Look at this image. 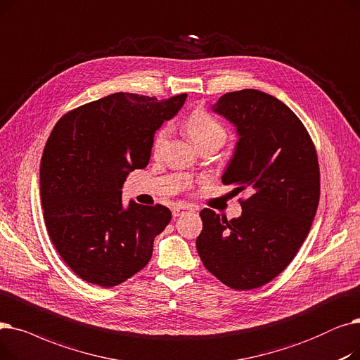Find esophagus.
<instances>
[{
    "label": "esophagus",
    "mask_w": 360,
    "mask_h": 360,
    "mask_svg": "<svg viewBox=\"0 0 360 360\" xmlns=\"http://www.w3.org/2000/svg\"><path fill=\"white\" fill-rule=\"evenodd\" d=\"M192 208L187 207V205H177V207H174L173 210V217H180L183 215L186 211H191Z\"/></svg>",
    "instance_id": "esophagus-1"
}]
</instances>
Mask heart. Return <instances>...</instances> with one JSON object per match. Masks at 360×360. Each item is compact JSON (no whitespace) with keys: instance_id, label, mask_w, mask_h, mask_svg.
I'll return each mask as SVG.
<instances>
[{"instance_id":"obj_1","label":"heart","mask_w":360,"mask_h":360,"mask_svg":"<svg viewBox=\"0 0 360 360\" xmlns=\"http://www.w3.org/2000/svg\"><path fill=\"white\" fill-rule=\"evenodd\" d=\"M186 130L189 133L192 141L199 146H222L227 141V129L221 122L205 108H195L184 122ZM171 127L169 124L161 126L152 138V153L158 155L169 141Z\"/></svg>"}]
</instances>
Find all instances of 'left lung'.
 Returning <instances> with one entry per match:
<instances>
[{
    "mask_svg": "<svg viewBox=\"0 0 360 360\" xmlns=\"http://www.w3.org/2000/svg\"><path fill=\"white\" fill-rule=\"evenodd\" d=\"M212 110L240 136L222 183L249 196L230 221L202 210L196 249L221 283L250 290L283 272L309 234L321 193L318 153L299 117L265 92H229Z\"/></svg>",
    "mask_w": 360,
    "mask_h": 360,
    "instance_id": "obj_1",
    "label": "left lung"
}]
</instances>
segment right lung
<instances>
[{"label":"right lung","instance_id":"1","mask_svg":"<svg viewBox=\"0 0 360 360\" xmlns=\"http://www.w3.org/2000/svg\"><path fill=\"white\" fill-rule=\"evenodd\" d=\"M184 99L118 92L65 112L51 131L41 158L44 219L82 280L114 287L150 261L171 211L133 200L123 208L122 186L129 171L148 165L153 133Z\"/></svg>","mask_w":360,"mask_h":360}]
</instances>
